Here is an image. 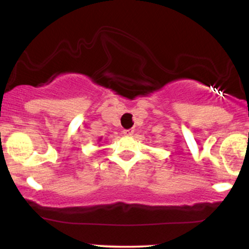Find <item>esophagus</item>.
<instances>
[{"label":"esophagus","instance_id":"obj_1","mask_svg":"<svg viewBox=\"0 0 249 249\" xmlns=\"http://www.w3.org/2000/svg\"><path fill=\"white\" fill-rule=\"evenodd\" d=\"M133 132H134L133 128H127V130H124V131H123V133H124L125 136H132Z\"/></svg>","mask_w":249,"mask_h":249}]
</instances>
